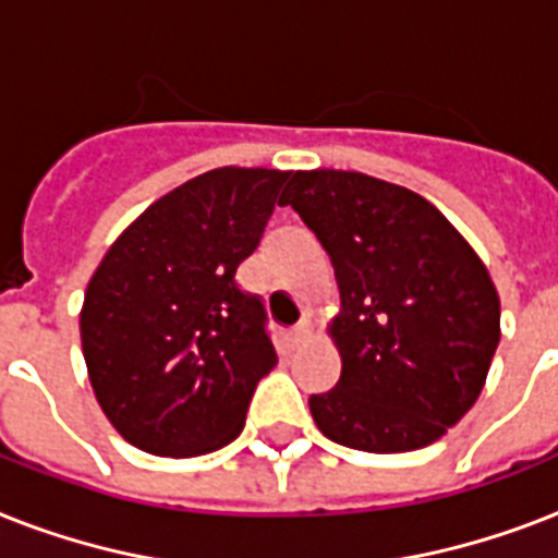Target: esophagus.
I'll return each instance as SVG.
<instances>
[{"label":"esophagus","mask_w":558,"mask_h":558,"mask_svg":"<svg viewBox=\"0 0 558 558\" xmlns=\"http://www.w3.org/2000/svg\"><path fill=\"white\" fill-rule=\"evenodd\" d=\"M310 338H312V326L306 324V320L289 329V343H292V347H303V343H310Z\"/></svg>","instance_id":"obj_1"}]
</instances>
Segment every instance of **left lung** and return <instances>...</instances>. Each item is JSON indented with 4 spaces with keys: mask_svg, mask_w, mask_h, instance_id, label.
Segmentation results:
<instances>
[{
    "mask_svg": "<svg viewBox=\"0 0 558 558\" xmlns=\"http://www.w3.org/2000/svg\"><path fill=\"white\" fill-rule=\"evenodd\" d=\"M292 206L332 260L326 332L341 378L310 398L326 438L364 452L438 441L482 396L501 338L490 271L429 201L361 171H294Z\"/></svg>",
    "mask_w": 558,
    "mask_h": 558,
    "instance_id": "obj_1",
    "label": "left lung"
}]
</instances>
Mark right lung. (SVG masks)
Segmentation results:
<instances>
[{
	"label": "right lung",
	"instance_id": "obj_1",
	"mask_svg": "<svg viewBox=\"0 0 558 558\" xmlns=\"http://www.w3.org/2000/svg\"><path fill=\"white\" fill-rule=\"evenodd\" d=\"M289 171L223 166L154 201L85 289L80 338L111 427L137 450L206 456L240 436L278 364L260 298L234 271L260 243Z\"/></svg>",
	"mask_w": 558,
	"mask_h": 558
}]
</instances>
